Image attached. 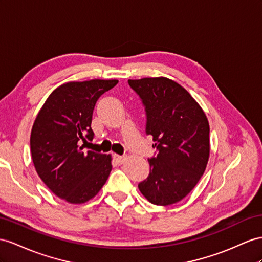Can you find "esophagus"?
I'll list each match as a JSON object with an SVG mask.
<instances>
[{
	"label": "esophagus",
	"mask_w": 262,
	"mask_h": 262,
	"mask_svg": "<svg viewBox=\"0 0 262 262\" xmlns=\"http://www.w3.org/2000/svg\"><path fill=\"white\" fill-rule=\"evenodd\" d=\"M125 156H122V155H114V160H115V162L118 164V165H122L124 162H125Z\"/></svg>",
	"instance_id": "1"
}]
</instances>
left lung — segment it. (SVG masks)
<instances>
[{
    "instance_id": "8db88e82",
    "label": "left lung",
    "mask_w": 262,
    "mask_h": 262,
    "mask_svg": "<svg viewBox=\"0 0 262 262\" xmlns=\"http://www.w3.org/2000/svg\"><path fill=\"white\" fill-rule=\"evenodd\" d=\"M145 106L146 134L158 150L138 188L149 203L168 206L185 198L209 159V123L190 94L167 77L128 79ZM154 146V145H152Z\"/></svg>"
}]
</instances>
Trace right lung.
Listing matches in <instances>:
<instances>
[{
    "label": "right lung",
    "mask_w": 262,
    "mask_h": 262,
    "mask_svg": "<svg viewBox=\"0 0 262 262\" xmlns=\"http://www.w3.org/2000/svg\"><path fill=\"white\" fill-rule=\"evenodd\" d=\"M117 79L69 82L52 92L31 132V154L37 175L50 190L71 204L95 197L112 170V157L84 150L93 140V111ZM90 144V143H89Z\"/></svg>",
    "instance_id": "add662e5"
}]
</instances>
